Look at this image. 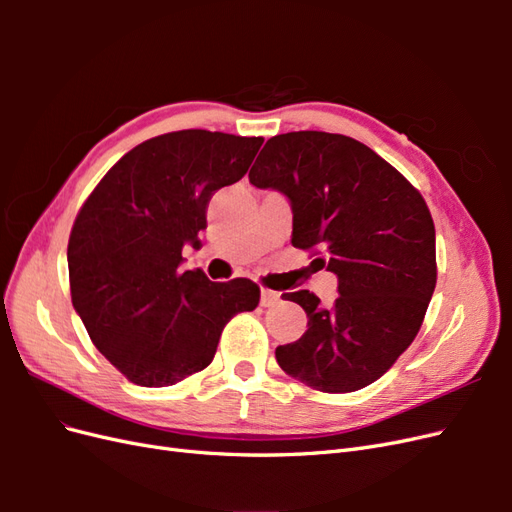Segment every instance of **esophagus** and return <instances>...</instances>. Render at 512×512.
<instances>
[{
	"label": "esophagus",
	"instance_id": "34e87169",
	"mask_svg": "<svg viewBox=\"0 0 512 512\" xmlns=\"http://www.w3.org/2000/svg\"><path fill=\"white\" fill-rule=\"evenodd\" d=\"M277 303H280V292L262 288V292H260V305L262 307H275Z\"/></svg>",
	"mask_w": 512,
	"mask_h": 512
}]
</instances>
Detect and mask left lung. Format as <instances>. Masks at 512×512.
Returning <instances> with one entry per match:
<instances>
[{
	"instance_id": "left-lung-1",
	"label": "left lung",
	"mask_w": 512,
	"mask_h": 512,
	"mask_svg": "<svg viewBox=\"0 0 512 512\" xmlns=\"http://www.w3.org/2000/svg\"><path fill=\"white\" fill-rule=\"evenodd\" d=\"M250 183L288 198L292 245H320L316 260L337 275L329 307L309 290L282 294L305 309L307 331L277 346V363L324 393L376 382L414 342L436 288V228L423 196L367 145L314 130L269 138Z\"/></svg>"
}]
</instances>
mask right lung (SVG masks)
Instances as JSON below:
<instances>
[{
	"label": "right lung",
	"instance_id": "right-lung-1",
	"mask_svg": "<svg viewBox=\"0 0 512 512\" xmlns=\"http://www.w3.org/2000/svg\"><path fill=\"white\" fill-rule=\"evenodd\" d=\"M260 145V136L209 130L149 138L108 170L76 215L72 305L130 382L170 386L205 369L226 322L256 309L254 282L181 271V250L200 243L211 196L247 173Z\"/></svg>",
	"mask_w": 512,
	"mask_h": 512
}]
</instances>
